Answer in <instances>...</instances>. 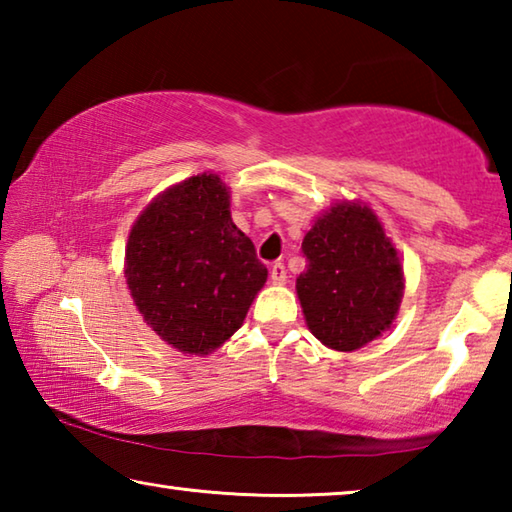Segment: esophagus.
I'll return each mask as SVG.
<instances>
[{"instance_id": "1", "label": "esophagus", "mask_w": 512, "mask_h": 512, "mask_svg": "<svg viewBox=\"0 0 512 512\" xmlns=\"http://www.w3.org/2000/svg\"><path fill=\"white\" fill-rule=\"evenodd\" d=\"M271 282L273 284H284V282H287V266H284L282 262H275L271 266Z\"/></svg>"}]
</instances>
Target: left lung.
I'll return each mask as SVG.
<instances>
[{"label": "left lung", "mask_w": 512, "mask_h": 512, "mask_svg": "<svg viewBox=\"0 0 512 512\" xmlns=\"http://www.w3.org/2000/svg\"><path fill=\"white\" fill-rule=\"evenodd\" d=\"M307 271L296 289L311 334L327 348L352 352L391 327L404 273L377 216L359 203H339L302 239Z\"/></svg>", "instance_id": "1"}]
</instances>
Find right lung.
<instances>
[{
  "label": "right lung",
  "mask_w": 512,
  "mask_h": 512,
  "mask_svg": "<svg viewBox=\"0 0 512 512\" xmlns=\"http://www.w3.org/2000/svg\"><path fill=\"white\" fill-rule=\"evenodd\" d=\"M253 241L230 216V194L214 173L167 189L135 221L126 282L160 339L207 354L244 323L266 282Z\"/></svg>",
  "instance_id": "1"
}]
</instances>
